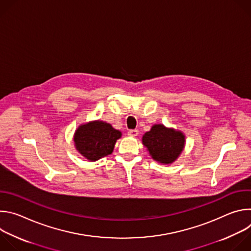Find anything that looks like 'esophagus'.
<instances>
[{"label": "esophagus", "instance_id": "obj_1", "mask_svg": "<svg viewBox=\"0 0 251 251\" xmlns=\"http://www.w3.org/2000/svg\"><path fill=\"white\" fill-rule=\"evenodd\" d=\"M138 134H139V131L136 130V129H133V130H129V131H128V135H129L130 137H136V136H138Z\"/></svg>", "mask_w": 251, "mask_h": 251}]
</instances>
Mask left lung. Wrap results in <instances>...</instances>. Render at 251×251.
<instances>
[{
	"label": "left lung",
	"instance_id": "left-lung-1",
	"mask_svg": "<svg viewBox=\"0 0 251 251\" xmlns=\"http://www.w3.org/2000/svg\"><path fill=\"white\" fill-rule=\"evenodd\" d=\"M142 142L155 161L171 164L181 155L186 140L181 131L156 124L143 135Z\"/></svg>",
	"mask_w": 251,
	"mask_h": 251
}]
</instances>
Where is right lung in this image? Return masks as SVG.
Instances as JSON below:
<instances>
[{
	"label": "right lung",
	"mask_w": 251,
	"mask_h": 251,
	"mask_svg": "<svg viewBox=\"0 0 251 251\" xmlns=\"http://www.w3.org/2000/svg\"><path fill=\"white\" fill-rule=\"evenodd\" d=\"M121 135L109 123L97 120L80 125L74 140L76 150L84 158L94 162L110 155Z\"/></svg>",
	"instance_id": "obj_1"
}]
</instances>
